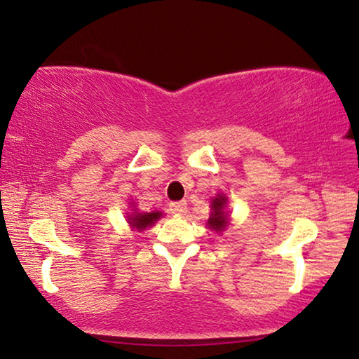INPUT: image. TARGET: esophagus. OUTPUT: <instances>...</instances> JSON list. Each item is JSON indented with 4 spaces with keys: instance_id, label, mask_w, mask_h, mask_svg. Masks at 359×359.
I'll list each match as a JSON object with an SVG mask.
<instances>
[{
    "instance_id": "1",
    "label": "esophagus",
    "mask_w": 359,
    "mask_h": 359,
    "mask_svg": "<svg viewBox=\"0 0 359 359\" xmlns=\"http://www.w3.org/2000/svg\"><path fill=\"white\" fill-rule=\"evenodd\" d=\"M170 210L175 215H184L187 212V203L184 201H178V202H172L170 203Z\"/></svg>"
}]
</instances>
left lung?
<instances>
[{"instance_id":"8db88e82","label":"left lung","mask_w":359,"mask_h":359,"mask_svg":"<svg viewBox=\"0 0 359 359\" xmlns=\"http://www.w3.org/2000/svg\"><path fill=\"white\" fill-rule=\"evenodd\" d=\"M224 205H226V197H215L212 202V217L208 218V224L215 231H222L226 223H228V217L224 213Z\"/></svg>"}]
</instances>
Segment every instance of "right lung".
Here are the masks:
<instances>
[{
	"mask_svg": "<svg viewBox=\"0 0 359 359\" xmlns=\"http://www.w3.org/2000/svg\"><path fill=\"white\" fill-rule=\"evenodd\" d=\"M162 217L161 212H152V213H136L135 217H130V223L136 229H146L147 226L154 224L158 218Z\"/></svg>",
	"mask_w": 359,
	"mask_h": 359,
	"instance_id": "add662e5",
	"label": "right lung"
}]
</instances>
